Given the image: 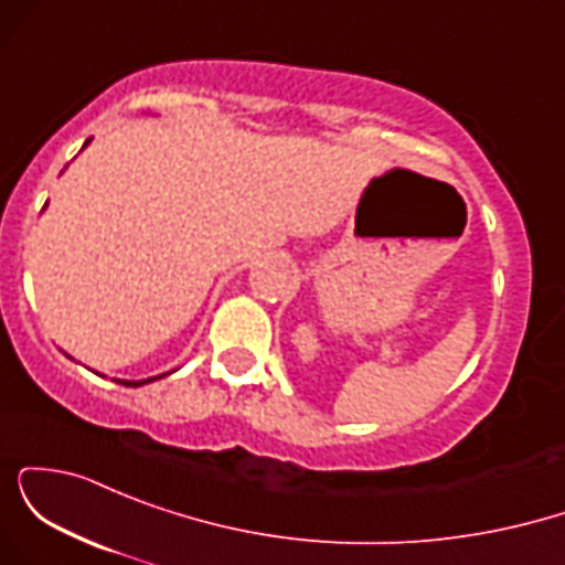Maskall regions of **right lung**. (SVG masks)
Wrapping results in <instances>:
<instances>
[{
	"label": "right lung",
	"mask_w": 565,
	"mask_h": 565,
	"mask_svg": "<svg viewBox=\"0 0 565 565\" xmlns=\"http://www.w3.org/2000/svg\"><path fill=\"white\" fill-rule=\"evenodd\" d=\"M84 146H89V140L84 142ZM47 206V204H44ZM170 374V372H167ZM167 374H159V377H148V380H116V382H121V385H127V387H140V385H148V382H153V380H161V377H167Z\"/></svg>",
	"instance_id": "add662e5"
}]
</instances>
